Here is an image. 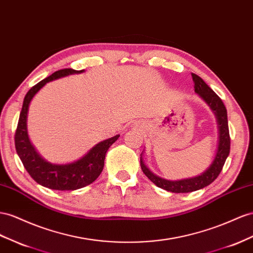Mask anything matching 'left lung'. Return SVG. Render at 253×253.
<instances>
[{
    "instance_id": "1",
    "label": "left lung",
    "mask_w": 253,
    "mask_h": 253,
    "mask_svg": "<svg viewBox=\"0 0 253 253\" xmlns=\"http://www.w3.org/2000/svg\"><path fill=\"white\" fill-rule=\"evenodd\" d=\"M192 77L195 83V92L199 94L200 97L207 102V104L211 107V110L213 111L217 119L218 128H219V141H218L217 152L213 163H211V166L200 175L179 181H169L155 175L153 172L150 171L148 167L143 164L140 156V167L142 172L148 176V179L150 181H152L156 186L168 190V192L177 194L195 192V190L201 189L210 185V184L211 182H214L217 179V176L219 175L230 153L231 140L229 134L227 108L224 106L221 99L211 89L206 82H204L200 77H198L195 73H192Z\"/></svg>"
}]
</instances>
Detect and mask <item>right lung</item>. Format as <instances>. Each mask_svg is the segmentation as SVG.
<instances>
[{
	"instance_id": "1",
	"label": "right lung",
	"mask_w": 253,
	"mask_h": 253,
	"mask_svg": "<svg viewBox=\"0 0 253 253\" xmlns=\"http://www.w3.org/2000/svg\"><path fill=\"white\" fill-rule=\"evenodd\" d=\"M84 70L61 69L51 74L33 86L24 97L18 126L15 134V146L17 153L29 174L40 185L55 190H76L89 185L101 174L104 167V160L108 148L119 138L116 135L112 138L97 143L80 160L57 165L43 160L31 143L27 135V112L32 99L42 88L51 81L57 80L74 73H82Z\"/></svg>"
}]
</instances>
